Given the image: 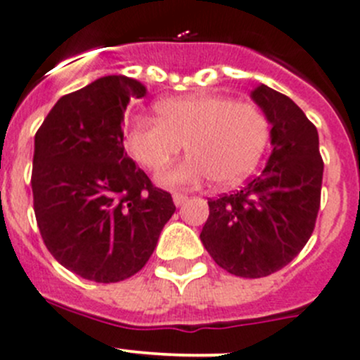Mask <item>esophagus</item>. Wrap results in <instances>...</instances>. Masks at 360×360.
Masks as SVG:
<instances>
[{
  "mask_svg": "<svg viewBox=\"0 0 360 360\" xmlns=\"http://www.w3.org/2000/svg\"><path fill=\"white\" fill-rule=\"evenodd\" d=\"M172 198H174V204L181 205V204H184V202H186L188 197H186V195H183V193H174Z\"/></svg>",
  "mask_w": 360,
  "mask_h": 360,
  "instance_id": "34e87169",
  "label": "esophagus"
}]
</instances>
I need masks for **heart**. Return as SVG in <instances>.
Masks as SVG:
<instances>
[{
    "label": "heart",
    "instance_id": "b5f03b06",
    "mask_svg": "<svg viewBox=\"0 0 360 360\" xmlns=\"http://www.w3.org/2000/svg\"><path fill=\"white\" fill-rule=\"evenodd\" d=\"M156 116L137 117L124 144L148 170L169 165L186 146L184 162L160 174L167 186H190L212 177L233 184L257 167L269 142V121L260 107L230 96L188 95L156 103Z\"/></svg>",
    "mask_w": 360,
    "mask_h": 360
}]
</instances>
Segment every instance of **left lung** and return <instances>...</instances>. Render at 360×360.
<instances>
[{"label": "left lung", "mask_w": 360, "mask_h": 360, "mask_svg": "<svg viewBox=\"0 0 360 360\" xmlns=\"http://www.w3.org/2000/svg\"><path fill=\"white\" fill-rule=\"evenodd\" d=\"M251 98L273 127V153L246 186L209 198L200 240L226 273L264 278L290 264L311 237L323 162L315 124L288 96L260 84Z\"/></svg>", "instance_id": "8db88e82"}]
</instances>
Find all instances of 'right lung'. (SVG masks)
I'll list each match as a JSON object with an SVG mask.
<instances>
[{"instance_id":"right-lung-1","label":"right lung","mask_w":360,"mask_h":360,"mask_svg":"<svg viewBox=\"0 0 360 360\" xmlns=\"http://www.w3.org/2000/svg\"><path fill=\"white\" fill-rule=\"evenodd\" d=\"M146 87L124 75L61 96L34 135L33 207L41 239L72 273L117 283L139 273L176 211L124 153L123 117Z\"/></svg>"}]
</instances>
